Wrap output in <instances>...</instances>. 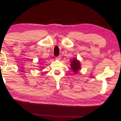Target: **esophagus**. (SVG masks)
<instances>
[{"mask_svg": "<svg viewBox=\"0 0 121 121\" xmlns=\"http://www.w3.org/2000/svg\"><path fill=\"white\" fill-rule=\"evenodd\" d=\"M56 59L57 60H60L61 59V57L60 56H58V57H57L56 58Z\"/></svg>", "mask_w": 121, "mask_h": 121, "instance_id": "obj_1", "label": "esophagus"}]
</instances>
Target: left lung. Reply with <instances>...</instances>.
<instances>
[{
	"label": "left lung",
	"mask_w": 121,
	"mask_h": 121,
	"mask_svg": "<svg viewBox=\"0 0 121 121\" xmlns=\"http://www.w3.org/2000/svg\"><path fill=\"white\" fill-rule=\"evenodd\" d=\"M70 62L71 69L73 72L74 74H77L81 69L80 62L79 60H78L76 58L73 59H71Z\"/></svg>",
	"instance_id": "1"
}]
</instances>
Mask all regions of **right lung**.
I'll return each instance as SVG.
<instances>
[{"label": "right lung", "mask_w": 121, "mask_h": 121, "mask_svg": "<svg viewBox=\"0 0 121 121\" xmlns=\"http://www.w3.org/2000/svg\"><path fill=\"white\" fill-rule=\"evenodd\" d=\"M42 68H41V69H42Z\"/></svg>", "instance_id": "1"}]
</instances>
